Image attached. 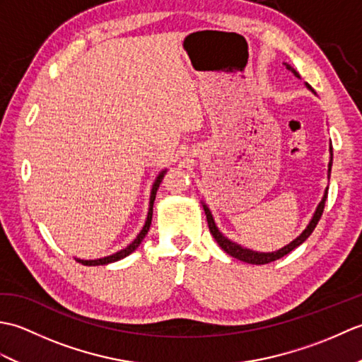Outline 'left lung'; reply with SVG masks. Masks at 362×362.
<instances>
[{"label": "left lung", "mask_w": 362, "mask_h": 362, "mask_svg": "<svg viewBox=\"0 0 362 362\" xmlns=\"http://www.w3.org/2000/svg\"><path fill=\"white\" fill-rule=\"evenodd\" d=\"M284 66H286V70H289L292 74L296 76V78L300 79V74H298L289 64H284ZM306 88L311 90L313 93L316 95V91H314V90L308 86V83H306ZM332 165H333V148H332V144H329L328 180H329V174H332ZM327 194H328V188H325V193H324V196H322V201L319 202L316 211H314L311 221L308 222V226H306V228L303 230V232L300 233V235L296 238V240H292L289 244L284 245V247H281V249H279V250H275V252H257V250H252V249L244 247V245L238 244V243H235V241H232V240H228L227 236H224V235L221 233V230L218 228L216 222H214L213 214H211L209 206H206L204 202H202V206H204V211H205V216H206V222H209L210 233L213 235L214 240H216V243L219 244V247H221L222 250L227 252L230 257H233V258H236V259L244 261V263H249V264H267V263H271V261H275V259H279V258H281V257H284V255H288L289 252H292L296 247H298V245L302 244L303 241L308 240V236L313 233V230L316 228L317 222H319V219H320V216H322V213H324Z\"/></svg>", "instance_id": "obj_1"}]
</instances>
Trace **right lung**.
Returning <instances> with one entry per match:
<instances>
[{
	"mask_svg": "<svg viewBox=\"0 0 362 362\" xmlns=\"http://www.w3.org/2000/svg\"><path fill=\"white\" fill-rule=\"evenodd\" d=\"M166 173V169H163L157 177L156 180H153L152 183V188H151V196H149V210H148V216H146V221H144V226L143 228L140 230V233L136 235L135 240L130 243L127 247L118 250L117 253H112V255L109 257H104V258H98V259H81V258H76V261H79V263H82L83 266H105V264H110V263H115V261H119L122 258H126L127 255H130L134 250H136L138 245L141 244V241L144 240V236L148 235V230L151 227V222H152V209H153V201H156V194H157V189L160 187V182L161 179H163V175Z\"/></svg>",
	"mask_w": 362,
	"mask_h": 362,
	"instance_id": "obj_1",
	"label": "right lung"
}]
</instances>
